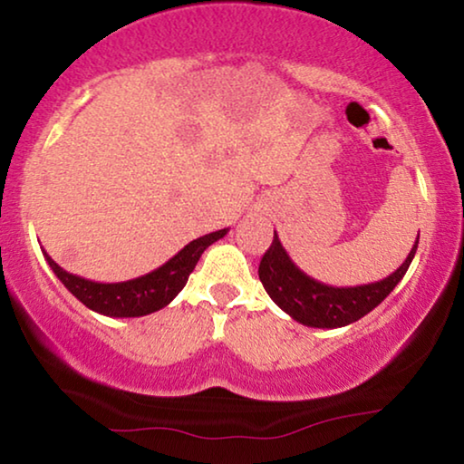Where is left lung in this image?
Masks as SVG:
<instances>
[{
  "label": "left lung",
  "mask_w": 464,
  "mask_h": 464,
  "mask_svg": "<svg viewBox=\"0 0 464 464\" xmlns=\"http://www.w3.org/2000/svg\"><path fill=\"white\" fill-rule=\"evenodd\" d=\"M417 246L419 237L402 265L385 279L356 287H334L300 271L275 231L273 244L260 260L258 276L271 300L294 321L306 327L337 329L362 319L393 292L409 271Z\"/></svg>",
  "instance_id": "8db88e82"
}]
</instances>
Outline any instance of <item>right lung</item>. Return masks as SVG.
<instances>
[{
    "label": "right lung",
    "mask_w": 464,
    "mask_h": 464,
    "mask_svg": "<svg viewBox=\"0 0 464 464\" xmlns=\"http://www.w3.org/2000/svg\"><path fill=\"white\" fill-rule=\"evenodd\" d=\"M227 233L229 229L202 235V237L189 241L181 252H177L169 262H164L151 273L119 283H100L72 275L64 271L58 262H53L45 250L44 256L53 275L62 281V285L79 302L85 304L89 310L103 316H112V319H133V316H145L169 306L185 287L206 247L223 239Z\"/></svg>",
    "instance_id": "right-lung-1"
}]
</instances>
